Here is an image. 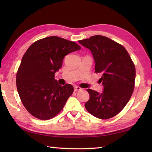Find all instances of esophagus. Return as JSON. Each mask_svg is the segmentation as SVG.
Segmentation results:
<instances>
[{
	"label": "esophagus",
	"mask_w": 152,
	"mask_h": 152,
	"mask_svg": "<svg viewBox=\"0 0 152 152\" xmlns=\"http://www.w3.org/2000/svg\"><path fill=\"white\" fill-rule=\"evenodd\" d=\"M82 89L80 88V87L78 86H74V91H80V90H82Z\"/></svg>",
	"instance_id": "obj_1"
}]
</instances>
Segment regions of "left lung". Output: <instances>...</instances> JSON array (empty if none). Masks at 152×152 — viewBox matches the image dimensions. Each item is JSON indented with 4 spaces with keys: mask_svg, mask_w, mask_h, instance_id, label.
<instances>
[{
    "mask_svg": "<svg viewBox=\"0 0 152 152\" xmlns=\"http://www.w3.org/2000/svg\"><path fill=\"white\" fill-rule=\"evenodd\" d=\"M78 42L91 51L95 63V72L103 91L88 89L90 98L85 107L95 117L107 119L120 112L129 101L134 88L136 71L125 48L110 38L95 35Z\"/></svg>",
    "mask_w": 152,
    "mask_h": 152,
    "instance_id": "left-lung-1",
    "label": "left lung"
}]
</instances>
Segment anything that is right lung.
I'll list each match as a JSON object with an SVG mask.
<instances>
[{"label":"right lung","mask_w":152,"mask_h":152,"mask_svg":"<svg viewBox=\"0 0 152 152\" xmlns=\"http://www.w3.org/2000/svg\"><path fill=\"white\" fill-rule=\"evenodd\" d=\"M81 49L74 42L49 37L35 42L21 59L16 76V85L23 104L34 117L48 120L61 111L72 94V85L61 86L55 73L67 54Z\"/></svg>","instance_id":"1"}]
</instances>
